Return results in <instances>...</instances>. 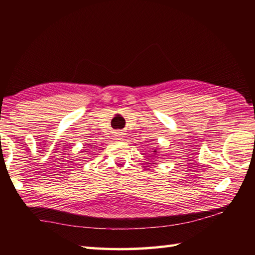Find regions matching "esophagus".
I'll list each match as a JSON object with an SVG mask.
<instances>
[{
    "instance_id": "34e87169",
    "label": "esophagus",
    "mask_w": 255,
    "mask_h": 255,
    "mask_svg": "<svg viewBox=\"0 0 255 255\" xmlns=\"http://www.w3.org/2000/svg\"><path fill=\"white\" fill-rule=\"evenodd\" d=\"M116 136H117V137L119 138V139H121V138H120V137H121V133H120V132H118L117 135H116Z\"/></svg>"
}]
</instances>
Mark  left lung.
<instances>
[{
	"label": "left lung",
	"mask_w": 255,
	"mask_h": 255,
	"mask_svg": "<svg viewBox=\"0 0 255 255\" xmlns=\"http://www.w3.org/2000/svg\"><path fill=\"white\" fill-rule=\"evenodd\" d=\"M153 152H154V153H156V150H154V151H153Z\"/></svg>",
	"instance_id": "obj_1"
}]
</instances>
